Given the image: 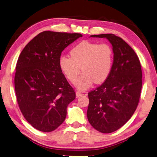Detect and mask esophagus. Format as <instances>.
Here are the masks:
<instances>
[{
    "label": "esophagus",
    "mask_w": 157,
    "mask_h": 157,
    "mask_svg": "<svg viewBox=\"0 0 157 157\" xmlns=\"http://www.w3.org/2000/svg\"><path fill=\"white\" fill-rule=\"evenodd\" d=\"M84 94L83 93H80V92H79V91H77L76 92V96L77 97H80V96H82V95H83Z\"/></svg>",
    "instance_id": "1"
}]
</instances>
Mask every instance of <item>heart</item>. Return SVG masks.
Here are the masks:
<instances>
[{"instance_id": "heart-1", "label": "heart", "mask_w": 157, "mask_h": 157, "mask_svg": "<svg viewBox=\"0 0 157 157\" xmlns=\"http://www.w3.org/2000/svg\"><path fill=\"white\" fill-rule=\"evenodd\" d=\"M71 57L62 56L59 67L69 80L75 83L82 71V75L76 82L78 89L84 90L93 82L100 84L109 76L113 64V51L106 43L83 41L73 48Z\"/></svg>"}]
</instances>
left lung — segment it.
<instances>
[{"mask_svg":"<svg viewBox=\"0 0 157 157\" xmlns=\"http://www.w3.org/2000/svg\"><path fill=\"white\" fill-rule=\"evenodd\" d=\"M90 36L108 39L114 58L108 78L88 94L87 117L99 132L110 133L123 126L138 106L142 87L141 64L135 51L119 37L112 33Z\"/></svg>","mask_w":157,"mask_h":157,"instance_id":"obj_1","label":"left lung"}]
</instances>
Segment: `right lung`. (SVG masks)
<instances>
[{
  "label": "right lung",
  "mask_w": 157,
  "mask_h": 157,
  "mask_svg": "<svg viewBox=\"0 0 157 157\" xmlns=\"http://www.w3.org/2000/svg\"><path fill=\"white\" fill-rule=\"evenodd\" d=\"M82 36L45 31L20 54L14 78L17 101L25 119L37 130L51 132L65 120L75 93L62 73L59 58L62 51Z\"/></svg>",
  "instance_id": "right-lung-1"
}]
</instances>
